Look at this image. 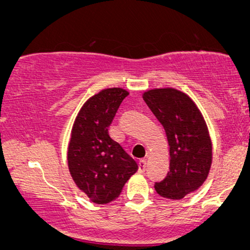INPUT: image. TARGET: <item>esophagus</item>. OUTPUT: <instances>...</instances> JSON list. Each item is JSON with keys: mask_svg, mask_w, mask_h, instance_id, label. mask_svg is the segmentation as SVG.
Returning a JSON list of instances; mask_svg holds the SVG:
<instances>
[{"mask_svg": "<svg viewBox=\"0 0 250 250\" xmlns=\"http://www.w3.org/2000/svg\"><path fill=\"white\" fill-rule=\"evenodd\" d=\"M146 169H147V160H146V159L140 160V162H139V171H140V173L143 174L146 171Z\"/></svg>", "mask_w": 250, "mask_h": 250, "instance_id": "obj_1", "label": "esophagus"}]
</instances>
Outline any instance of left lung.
I'll return each mask as SVG.
<instances>
[{
	"instance_id": "8db88e82",
	"label": "left lung",
	"mask_w": 250,
	"mask_h": 250,
	"mask_svg": "<svg viewBox=\"0 0 250 250\" xmlns=\"http://www.w3.org/2000/svg\"><path fill=\"white\" fill-rule=\"evenodd\" d=\"M143 100L165 128L170 155L167 176L155 182V189L163 197L180 200L199 189L210 170L207 125L193 100L177 89H151Z\"/></svg>"
}]
</instances>
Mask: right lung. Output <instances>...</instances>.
<instances>
[{
    "label": "right lung",
    "mask_w": 250,
    "mask_h": 250,
    "mask_svg": "<svg viewBox=\"0 0 250 250\" xmlns=\"http://www.w3.org/2000/svg\"><path fill=\"white\" fill-rule=\"evenodd\" d=\"M128 95L122 88L103 89L83 104L71 129L70 175L77 187L99 205L119 197L125 183L139 169L133 157L111 139L108 129Z\"/></svg>",
    "instance_id": "add662e5"
}]
</instances>
